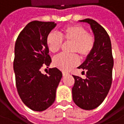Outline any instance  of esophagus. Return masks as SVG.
I'll use <instances>...</instances> for the list:
<instances>
[{
  "mask_svg": "<svg viewBox=\"0 0 124 124\" xmlns=\"http://www.w3.org/2000/svg\"><path fill=\"white\" fill-rule=\"evenodd\" d=\"M69 73H65V72H63L62 73V75H63V77H65L66 75H68Z\"/></svg>",
  "mask_w": 124,
  "mask_h": 124,
  "instance_id": "34e87169",
  "label": "esophagus"
}]
</instances>
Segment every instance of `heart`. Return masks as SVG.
<instances>
[{
	"mask_svg": "<svg viewBox=\"0 0 124 124\" xmlns=\"http://www.w3.org/2000/svg\"><path fill=\"white\" fill-rule=\"evenodd\" d=\"M60 35L49 33L46 38V43L49 51L56 54L62 49L63 41L71 42L69 51L77 53L82 58L88 57L95 46V37L87 32L86 28L79 24H70L64 27ZM79 63V56L76 54H61L54 58V65L62 71H68Z\"/></svg>",
	"mask_w": 124,
	"mask_h": 124,
	"instance_id": "obj_1",
	"label": "heart"
}]
</instances>
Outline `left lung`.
<instances>
[{
  "label": "left lung",
  "instance_id": "8db88e82",
  "mask_svg": "<svg viewBox=\"0 0 124 124\" xmlns=\"http://www.w3.org/2000/svg\"><path fill=\"white\" fill-rule=\"evenodd\" d=\"M80 22L91 25L95 36V46L91 54L78 67L86 71V78L73 75L75 79L72 88L73 100L81 108L93 110L103 102L112 84L113 57L111 42L104 28L94 20L86 18Z\"/></svg>",
  "mask_w": 124,
  "mask_h": 124
}]
</instances>
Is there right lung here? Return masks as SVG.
<instances>
[{
    "label": "right lung",
    "instance_id": "right-lung-1",
    "mask_svg": "<svg viewBox=\"0 0 124 124\" xmlns=\"http://www.w3.org/2000/svg\"><path fill=\"white\" fill-rule=\"evenodd\" d=\"M56 25L54 22L32 21L16 39L14 70L20 99L30 109L43 111L54 104L62 73L57 68L42 74L40 69L51 62L46 43L47 35Z\"/></svg>",
    "mask_w": 124,
    "mask_h": 124
}]
</instances>
